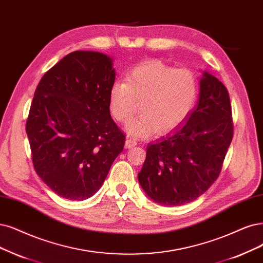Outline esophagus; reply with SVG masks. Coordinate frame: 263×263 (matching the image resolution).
Segmentation results:
<instances>
[{
  "mask_svg": "<svg viewBox=\"0 0 263 263\" xmlns=\"http://www.w3.org/2000/svg\"><path fill=\"white\" fill-rule=\"evenodd\" d=\"M138 144V142L137 141H135L134 139H126L125 140V144H124V146H125V148H132V147H134L135 146V145H137Z\"/></svg>",
  "mask_w": 263,
  "mask_h": 263,
  "instance_id": "34e87169",
  "label": "esophagus"
}]
</instances>
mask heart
Wrapping results in <instances>:
<instances>
[{"label":"heart","mask_w":263,"mask_h":263,"mask_svg":"<svg viewBox=\"0 0 263 263\" xmlns=\"http://www.w3.org/2000/svg\"><path fill=\"white\" fill-rule=\"evenodd\" d=\"M195 74L186 68L174 69L159 61L144 63L129 73L125 82H115L109 91V110L114 118L128 123L143 112L126 130L146 138L176 129L185 120L197 100Z\"/></svg>","instance_id":"heart-1"}]
</instances>
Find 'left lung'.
<instances>
[{
    "label": "left lung",
    "mask_w": 263,
    "mask_h": 263,
    "mask_svg": "<svg viewBox=\"0 0 263 263\" xmlns=\"http://www.w3.org/2000/svg\"><path fill=\"white\" fill-rule=\"evenodd\" d=\"M233 139L227 87L202 71L198 102L187 118L152 142L138 174L145 194L158 205L181 206L202 195L220 174Z\"/></svg>",
    "instance_id": "left-lung-1"
}]
</instances>
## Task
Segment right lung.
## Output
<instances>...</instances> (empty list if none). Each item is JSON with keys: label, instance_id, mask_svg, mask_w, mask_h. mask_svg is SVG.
Masks as SVG:
<instances>
[{"label": "right lung", "instance_id": "right-lung-1", "mask_svg": "<svg viewBox=\"0 0 263 263\" xmlns=\"http://www.w3.org/2000/svg\"><path fill=\"white\" fill-rule=\"evenodd\" d=\"M114 58L76 51L48 70L34 92L26 124L37 176L58 196L84 200L99 191L124 135L109 110Z\"/></svg>", "mask_w": 263, "mask_h": 263}]
</instances>
